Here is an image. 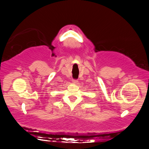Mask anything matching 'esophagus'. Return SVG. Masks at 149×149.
I'll use <instances>...</instances> for the list:
<instances>
[{
	"label": "esophagus",
	"instance_id": "1",
	"mask_svg": "<svg viewBox=\"0 0 149 149\" xmlns=\"http://www.w3.org/2000/svg\"><path fill=\"white\" fill-rule=\"evenodd\" d=\"M72 82L73 83H74V84H76V83H78V81H77V79H72Z\"/></svg>",
	"mask_w": 149,
	"mask_h": 149
}]
</instances>
